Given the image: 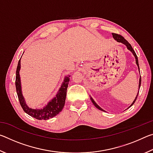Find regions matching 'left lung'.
I'll return each instance as SVG.
<instances>
[{"label": "left lung", "mask_w": 153, "mask_h": 153, "mask_svg": "<svg viewBox=\"0 0 153 153\" xmlns=\"http://www.w3.org/2000/svg\"><path fill=\"white\" fill-rule=\"evenodd\" d=\"M112 35H113V38L115 40H116L117 41H118V42H121V43H123V44H124V45H125L126 46H127V48H128V50H129L130 51H131V53H133V55H134V56H135V58H136V64H137V65H138V69H139V70H140V68H139V65H138V56H137V55H136V53H135V51H134V50L133 49V48L131 47V45L130 44H129L128 41H127L125 38H124L121 35H120V34H117V33H112ZM140 85H141V76H140V81H139V88H140ZM138 93H139V91H138ZM138 94H137V96H136V97L135 98V99H134V102L131 103V105H130V107L131 106H132L133 105H134V103L135 102V101L136 100V99H137V97H138ZM90 99H91V100H92V103L93 104H94V105L96 107H97V108H98V109L99 110H100V111H104L102 109V108H100L99 106H98L97 103L95 102V101L94 100L92 99V97H90Z\"/></svg>", "instance_id": "obj_1"}]
</instances>
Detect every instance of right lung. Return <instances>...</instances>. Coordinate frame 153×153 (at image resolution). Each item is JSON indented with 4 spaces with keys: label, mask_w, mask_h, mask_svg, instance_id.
Segmentation results:
<instances>
[{
    "label": "right lung",
    "mask_w": 153,
    "mask_h": 153,
    "mask_svg": "<svg viewBox=\"0 0 153 153\" xmlns=\"http://www.w3.org/2000/svg\"><path fill=\"white\" fill-rule=\"evenodd\" d=\"M20 59L18 62L17 70H16V77H15V86H16V91L18 97V99L21 106L25 113L30 115L31 117H34L39 120H46L48 119L55 117L57 114L61 112L63 109L65 102L67 89L68 87V84L69 81V77H66L64 79V82L61 85V88L59 89L57 94L56 95L53 99H52L49 102L47 105H46L43 108L40 109H33V108H29L25 104L24 98L22 94V89H21V82L19 77V69H20Z\"/></svg>",
    "instance_id": "add662e5"
}]
</instances>
